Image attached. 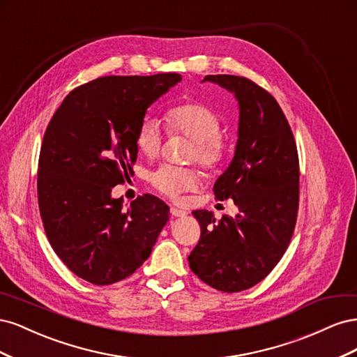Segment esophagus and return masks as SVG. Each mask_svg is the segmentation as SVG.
<instances>
[{
	"instance_id": "esophagus-1",
	"label": "esophagus",
	"mask_w": 357,
	"mask_h": 357,
	"mask_svg": "<svg viewBox=\"0 0 357 357\" xmlns=\"http://www.w3.org/2000/svg\"><path fill=\"white\" fill-rule=\"evenodd\" d=\"M169 213H171V215H172V218H185V215L188 214V213H186L185 210H181V208H177V207H171Z\"/></svg>"
}]
</instances>
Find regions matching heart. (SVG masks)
<instances>
[{"label": "heart", "instance_id": "1", "mask_svg": "<svg viewBox=\"0 0 357 357\" xmlns=\"http://www.w3.org/2000/svg\"><path fill=\"white\" fill-rule=\"evenodd\" d=\"M167 122L171 132L183 134L193 139L195 149L192 159L207 168L219 167L228 155V143L220 131V119L210 107L197 101L178 104L167 113ZM162 125L155 117H144L135 132V144L139 152L153 158L160 152ZM150 183L160 193L178 199L183 193L197 189L199 185V172L195 168H180L164 165L150 176Z\"/></svg>", "mask_w": 357, "mask_h": 357}]
</instances>
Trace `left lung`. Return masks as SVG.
I'll list each match as a JSON object with an SVG mask.
<instances>
[{"instance_id":"1","label":"left lung","mask_w":357,"mask_h":357,"mask_svg":"<svg viewBox=\"0 0 357 357\" xmlns=\"http://www.w3.org/2000/svg\"><path fill=\"white\" fill-rule=\"evenodd\" d=\"M235 95L238 139L229 167L214 183L219 201L234 199L235 218L197 210L201 236L189 265L204 283L228 291L257 284L284 255L299 204V160L294 134L274 96L245 77L205 75Z\"/></svg>"}]
</instances>
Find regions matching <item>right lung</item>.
<instances>
[{"mask_svg":"<svg viewBox=\"0 0 357 357\" xmlns=\"http://www.w3.org/2000/svg\"><path fill=\"white\" fill-rule=\"evenodd\" d=\"M176 73L107 75L71 91L53 114L38 159V207L49 243L71 271L96 286L129 277L152 253L168 205L138 197L123 210L112 189L137 160L135 132Z\"/></svg>","mask_w":357,"mask_h":357,"instance_id":"1","label":"right lung"}]
</instances>
